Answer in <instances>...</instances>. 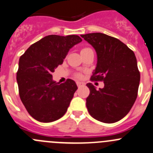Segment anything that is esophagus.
Masks as SVG:
<instances>
[{
  "label": "esophagus",
  "instance_id": "esophagus-1",
  "mask_svg": "<svg viewBox=\"0 0 153 153\" xmlns=\"http://www.w3.org/2000/svg\"><path fill=\"white\" fill-rule=\"evenodd\" d=\"M76 84H77V86H78V87H81V86H82L83 84H83V83H81V82H79V81H77V82H76Z\"/></svg>",
  "mask_w": 153,
  "mask_h": 153
}]
</instances>
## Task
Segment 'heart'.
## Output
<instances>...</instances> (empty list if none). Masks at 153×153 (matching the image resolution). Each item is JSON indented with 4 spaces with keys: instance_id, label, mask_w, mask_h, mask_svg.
I'll list each match as a JSON object with an SVG mask.
<instances>
[{
    "instance_id": "b5f03b06",
    "label": "heart",
    "mask_w": 153,
    "mask_h": 153,
    "mask_svg": "<svg viewBox=\"0 0 153 153\" xmlns=\"http://www.w3.org/2000/svg\"><path fill=\"white\" fill-rule=\"evenodd\" d=\"M88 49H90V48H83L82 50H81V51H86V50H88ZM77 76L78 77V78H81V75H79V74H78V75H77Z\"/></svg>"
}]
</instances>
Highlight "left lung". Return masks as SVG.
I'll use <instances>...</instances> for the list:
<instances>
[{
  "mask_svg": "<svg viewBox=\"0 0 153 153\" xmlns=\"http://www.w3.org/2000/svg\"><path fill=\"white\" fill-rule=\"evenodd\" d=\"M81 37L97 54L91 79L105 84L96 90L91 83L87 84L90 91L86 99L89 114L105 123L117 122L126 116L137 96L140 75L134 53L118 39L102 33Z\"/></svg>",
  "mask_w": 153,
  "mask_h": 153,
  "instance_id": "8db88e82",
  "label": "left lung"
}]
</instances>
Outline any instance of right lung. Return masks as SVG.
Returning a JSON list of instances; mask_svg holds the SVG:
<instances>
[{"label": "right lung", "mask_w": 153, "mask_h": 153, "mask_svg": "<svg viewBox=\"0 0 153 153\" xmlns=\"http://www.w3.org/2000/svg\"><path fill=\"white\" fill-rule=\"evenodd\" d=\"M81 41L77 35L47 36L31 45L19 59L16 77L19 96L37 121L54 122L66 114L78 87L72 79L56 83L51 74Z\"/></svg>", "instance_id": "add662e5"}]
</instances>
